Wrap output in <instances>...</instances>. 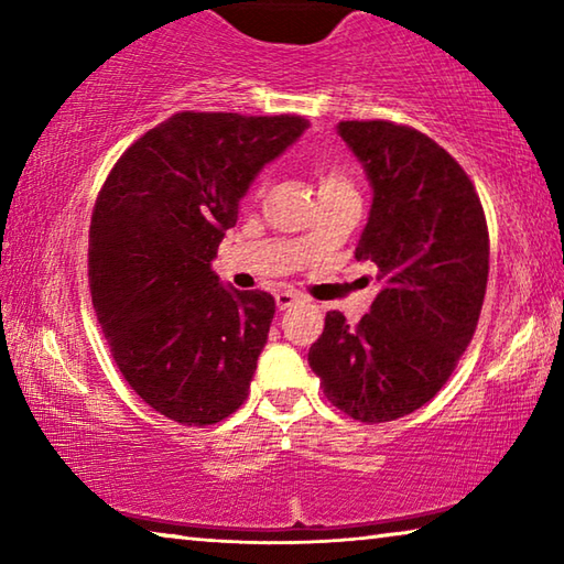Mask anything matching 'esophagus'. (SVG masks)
Listing matches in <instances>:
<instances>
[{
  "instance_id": "34e87169",
  "label": "esophagus",
  "mask_w": 564,
  "mask_h": 564,
  "mask_svg": "<svg viewBox=\"0 0 564 564\" xmlns=\"http://www.w3.org/2000/svg\"><path fill=\"white\" fill-rule=\"evenodd\" d=\"M301 301V295L299 293H293V291H281V293H275V305H279L281 311H285V308H291L293 303H299Z\"/></svg>"
}]
</instances>
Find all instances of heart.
<instances>
[{"mask_svg":"<svg viewBox=\"0 0 564 564\" xmlns=\"http://www.w3.org/2000/svg\"><path fill=\"white\" fill-rule=\"evenodd\" d=\"M323 186H348V184H346V181H343L338 174H333V171H330V174H323L321 188H323Z\"/></svg>","mask_w":564,"mask_h":564,"instance_id":"b5f03b06","label":"heart"}]
</instances>
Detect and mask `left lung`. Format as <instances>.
Listing matches in <instances>:
<instances>
[{
  "label": "left lung",
  "instance_id": "1",
  "mask_svg": "<svg viewBox=\"0 0 564 564\" xmlns=\"http://www.w3.org/2000/svg\"><path fill=\"white\" fill-rule=\"evenodd\" d=\"M336 129L373 191L356 259L376 265L383 289L358 326L326 313L308 366L343 413L386 423L425 405L470 343L488 285V224L473 181L425 133L390 121Z\"/></svg>",
  "mask_w": 564,
  "mask_h": 564
}]
</instances>
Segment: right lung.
I'll list each match as a JSON object with an SVG mask.
<instances>
[{
	"instance_id": "add662e5",
	"label": "right lung",
	"mask_w": 564,
	"mask_h": 564,
	"mask_svg": "<svg viewBox=\"0 0 564 564\" xmlns=\"http://www.w3.org/2000/svg\"><path fill=\"white\" fill-rule=\"evenodd\" d=\"M301 117L181 111L111 169L89 228V289L113 360L156 413L214 425L243 405L275 301L214 271L218 243Z\"/></svg>"
}]
</instances>
